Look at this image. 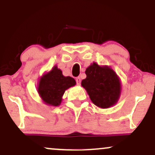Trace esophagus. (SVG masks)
I'll return each instance as SVG.
<instances>
[{"instance_id": "34e87169", "label": "esophagus", "mask_w": 155, "mask_h": 155, "mask_svg": "<svg viewBox=\"0 0 155 155\" xmlns=\"http://www.w3.org/2000/svg\"><path fill=\"white\" fill-rule=\"evenodd\" d=\"M76 84L80 85V84H81V79H80V77L76 78Z\"/></svg>"}]
</instances>
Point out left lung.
Returning a JSON list of instances; mask_svg holds the SVG:
<instances>
[{
    "label": "left lung",
    "mask_w": 155,
    "mask_h": 155,
    "mask_svg": "<svg viewBox=\"0 0 155 155\" xmlns=\"http://www.w3.org/2000/svg\"><path fill=\"white\" fill-rule=\"evenodd\" d=\"M87 77L81 81L90 100L95 106L108 108L120 99L122 84L116 72L108 65H99L94 62L85 71Z\"/></svg>",
    "instance_id": "obj_1"
}]
</instances>
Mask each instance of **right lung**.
<instances>
[{
  "instance_id": "1",
  "label": "right lung",
  "mask_w": 155,
  "mask_h": 155,
  "mask_svg": "<svg viewBox=\"0 0 155 155\" xmlns=\"http://www.w3.org/2000/svg\"><path fill=\"white\" fill-rule=\"evenodd\" d=\"M76 83L74 78L64 76L62 71L54 65L51 71L41 76L37 90L44 104L58 106L61 104L65 90L75 86Z\"/></svg>"
}]
</instances>
